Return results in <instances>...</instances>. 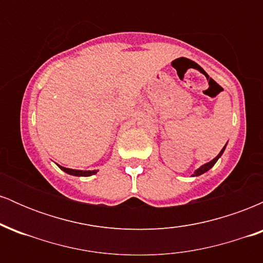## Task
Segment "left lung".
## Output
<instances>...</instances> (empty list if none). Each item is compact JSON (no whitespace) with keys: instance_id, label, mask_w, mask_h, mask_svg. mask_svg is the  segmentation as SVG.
I'll return each instance as SVG.
<instances>
[{"instance_id":"left-lung-1","label":"left lung","mask_w":263,"mask_h":263,"mask_svg":"<svg viewBox=\"0 0 263 263\" xmlns=\"http://www.w3.org/2000/svg\"><path fill=\"white\" fill-rule=\"evenodd\" d=\"M226 144H228V143H226ZM226 144H225V146H224V148H222L221 151H220V153H219L218 156L215 157V158H214V159H211L210 162L205 163V164H203V165H200V167H199L198 170L195 171L194 173L192 174V177H198V176H201V174H204L205 172H208V171H209L211 167H214V164H215V163L218 162V159L220 158V157L222 156V153H224V151H225V148H226Z\"/></svg>"}]
</instances>
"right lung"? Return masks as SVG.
I'll return each instance as SVG.
<instances>
[{
	"label": "right lung",
	"mask_w": 263,
	"mask_h": 263,
	"mask_svg": "<svg viewBox=\"0 0 263 263\" xmlns=\"http://www.w3.org/2000/svg\"><path fill=\"white\" fill-rule=\"evenodd\" d=\"M58 167L60 168L62 171H64L65 173L70 174V176H75V177H90V176H93V174L98 173V171L93 170V171H80V170H70V168H65V167H62V165L58 164Z\"/></svg>",
	"instance_id": "right-lung-1"
}]
</instances>
